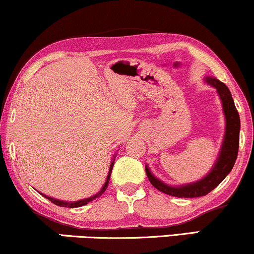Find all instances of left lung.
I'll use <instances>...</instances> for the list:
<instances>
[{"label": "left lung", "instance_id": "1", "mask_svg": "<svg viewBox=\"0 0 254 254\" xmlns=\"http://www.w3.org/2000/svg\"><path fill=\"white\" fill-rule=\"evenodd\" d=\"M204 79L208 84L216 89L220 100L222 102L223 114H225L226 119L225 136H223V141L219 157L215 160L213 169L210 170V172L205 177L197 182L183 184V186L180 187H172L169 186V184H165L159 178L154 177V175H152L148 166H145L146 175H147L152 186L159 190V191L166 193V195L175 196V197L192 198L199 197V196H205L207 193H209L232 171L238 157V151H239L240 118L239 113H238L237 108H235L231 91H229L227 85L225 83H222L221 80L213 78V77H205Z\"/></svg>", "mask_w": 254, "mask_h": 254}]
</instances>
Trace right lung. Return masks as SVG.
<instances>
[{"mask_svg": "<svg viewBox=\"0 0 254 254\" xmlns=\"http://www.w3.org/2000/svg\"><path fill=\"white\" fill-rule=\"evenodd\" d=\"M115 158V157H114ZM114 158H113V160H112V164H110V168H109V172H108V176H107V180H106V183H104V186L102 187V189L100 190V191H98L96 195H94V196H91V197H88V198H84V199H79V201H74V202H65V201H61V199H56V198H53V197H50V196H46V195H43V193H41V195L44 196V197H46L47 199H50L51 202H52V203H55V204H57V205H59V207H66V208H77V207H82V205H85V204H88L89 202H91L92 199H95V198H97V197H100L101 195H102V193L106 191L107 190V188H108V183H109V180H110V175H112V170H113V165H114Z\"/></svg>", "mask_w": 254, "mask_h": 254, "instance_id": "right-lung-1", "label": "right lung"}]
</instances>
